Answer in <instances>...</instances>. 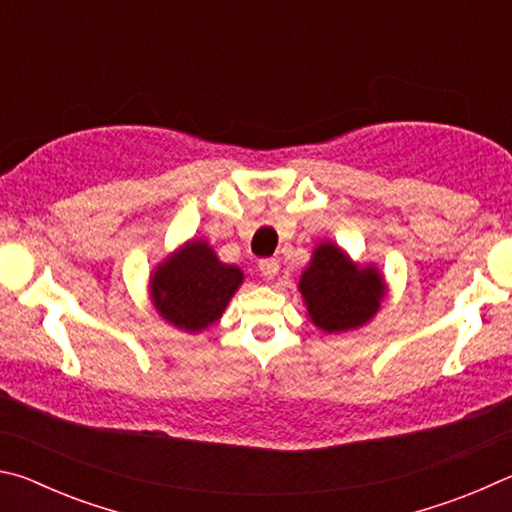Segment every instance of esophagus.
Wrapping results in <instances>:
<instances>
[{"mask_svg":"<svg viewBox=\"0 0 512 512\" xmlns=\"http://www.w3.org/2000/svg\"><path fill=\"white\" fill-rule=\"evenodd\" d=\"M259 271L266 277V280H273V277L280 273V262L273 257H266V259H259Z\"/></svg>","mask_w":512,"mask_h":512,"instance_id":"esophagus-1","label":"esophagus"}]
</instances>
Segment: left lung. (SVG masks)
<instances>
[{
  "label": "left lung",
  "instance_id": "1",
  "mask_svg": "<svg viewBox=\"0 0 512 512\" xmlns=\"http://www.w3.org/2000/svg\"><path fill=\"white\" fill-rule=\"evenodd\" d=\"M298 289L309 320L327 334L363 327L375 318L386 296V282L379 268L357 264L334 241H323L314 248Z\"/></svg>",
  "mask_w": 512,
  "mask_h": 512
}]
</instances>
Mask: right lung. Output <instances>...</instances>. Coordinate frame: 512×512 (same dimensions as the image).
<instances>
[{"label":"right lung","mask_w":512,"mask_h":512,"mask_svg":"<svg viewBox=\"0 0 512 512\" xmlns=\"http://www.w3.org/2000/svg\"><path fill=\"white\" fill-rule=\"evenodd\" d=\"M244 282L239 266L223 264L203 239H189L155 266L149 277L151 302L180 332H203L223 316Z\"/></svg>","instance_id":"obj_1"}]
</instances>
